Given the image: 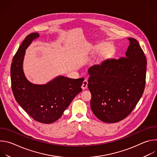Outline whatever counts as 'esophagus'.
I'll return each mask as SVG.
<instances>
[{
    "mask_svg": "<svg viewBox=\"0 0 157 157\" xmlns=\"http://www.w3.org/2000/svg\"><path fill=\"white\" fill-rule=\"evenodd\" d=\"M87 84H88L87 80V79H85V80L83 81V82H82V86H81L82 89H86L87 87Z\"/></svg>",
    "mask_w": 157,
    "mask_h": 157,
    "instance_id": "obj_1",
    "label": "esophagus"
}]
</instances>
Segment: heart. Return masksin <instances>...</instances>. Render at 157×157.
<instances>
[{"instance_id":"heart-1","label":"heart","mask_w":157,"mask_h":157,"mask_svg":"<svg viewBox=\"0 0 157 157\" xmlns=\"http://www.w3.org/2000/svg\"><path fill=\"white\" fill-rule=\"evenodd\" d=\"M104 49H105L104 50V55L106 56L109 55L110 54H111L112 52H113V48H112V47L109 45H107L105 47V44H99L98 46H97L96 48V52L97 53H100Z\"/></svg>"}]
</instances>
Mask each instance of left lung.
Instances as JSON below:
<instances>
[{
  "label": "left lung",
  "mask_w": 157,
  "mask_h": 157,
  "mask_svg": "<svg viewBox=\"0 0 157 157\" xmlns=\"http://www.w3.org/2000/svg\"><path fill=\"white\" fill-rule=\"evenodd\" d=\"M128 39L125 57L105 59L88 70L91 108L104 122L115 123L127 117L144 91L147 59L139 42Z\"/></svg>",
  "instance_id": "8db88e82"
}]
</instances>
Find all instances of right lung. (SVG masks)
Here are the masks:
<instances>
[{
	"label": "right lung",
	"mask_w": 157,
	"mask_h": 157,
	"mask_svg": "<svg viewBox=\"0 0 157 157\" xmlns=\"http://www.w3.org/2000/svg\"><path fill=\"white\" fill-rule=\"evenodd\" d=\"M38 33L27 35L14 55L10 68L12 89L15 100L35 121L51 124L63 115L75 97L82 91L84 78L71 79L58 76L46 84L30 82L23 71L25 50Z\"/></svg>",
	"instance_id": "obj_1"
}]
</instances>
